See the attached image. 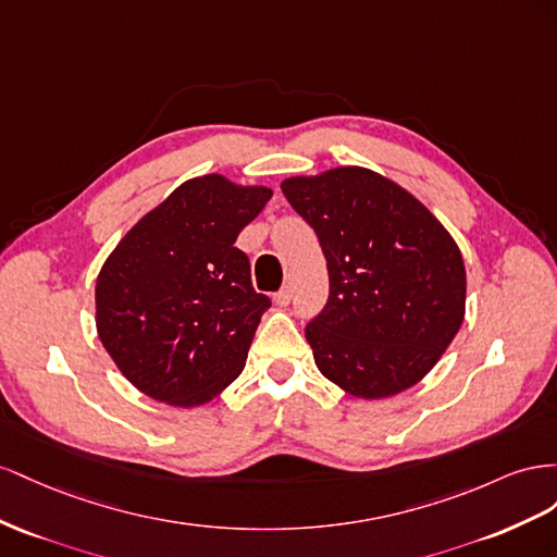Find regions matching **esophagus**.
Wrapping results in <instances>:
<instances>
[{"label": "esophagus", "mask_w": 557, "mask_h": 557, "mask_svg": "<svg viewBox=\"0 0 557 557\" xmlns=\"http://www.w3.org/2000/svg\"><path fill=\"white\" fill-rule=\"evenodd\" d=\"M273 300H275V306H280V308L289 306V304H292V287H282V289L273 296Z\"/></svg>", "instance_id": "1"}]
</instances>
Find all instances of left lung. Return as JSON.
Returning <instances> with one entry per match:
<instances>
[{
	"label": "left lung",
	"instance_id": "obj_1",
	"mask_svg": "<svg viewBox=\"0 0 557 557\" xmlns=\"http://www.w3.org/2000/svg\"><path fill=\"white\" fill-rule=\"evenodd\" d=\"M282 194L320 237L329 268V300L306 326L317 369L359 399L420 383L465 320L467 273L453 235L367 168L289 177Z\"/></svg>",
	"mask_w": 557,
	"mask_h": 557
}]
</instances>
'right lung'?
I'll return each mask as SVG.
<instances>
[{"mask_svg":"<svg viewBox=\"0 0 557 557\" xmlns=\"http://www.w3.org/2000/svg\"><path fill=\"white\" fill-rule=\"evenodd\" d=\"M270 196L221 174L188 180L109 253L95 284L98 336L151 399L202 406L243 373L270 298L253 292L235 240Z\"/></svg>","mask_w":557,"mask_h":557,"instance_id":"obj_1","label":"right lung"}]
</instances>
